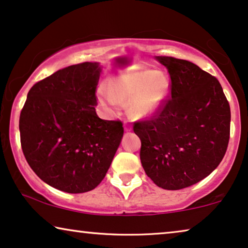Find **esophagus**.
<instances>
[{
	"label": "esophagus",
	"instance_id": "1",
	"mask_svg": "<svg viewBox=\"0 0 248 248\" xmlns=\"http://www.w3.org/2000/svg\"><path fill=\"white\" fill-rule=\"evenodd\" d=\"M124 128L125 131H130L131 130V124H129V123H124Z\"/></svg>",
	"mask_w": 248,
	"mask_h": 248
}]
</instances>
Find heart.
Wrapping results in <instances>:
<instances>
[{"mask_svg": "<svg viewBox=\"0 0 248 248\" xmlns=\"http://www.w3.org/2000/svg\"><path fill=\"white\" fill-rule=\"evenodd\" d=\"M169 93V78L157 71H129L116 78L109 90L101 91L100 101L109 112H117L129 100L134 116L151 117L162 108Z\"/></svg>", "mask_w": 248, "mask_h": 248, "instance_id": "obj_1", "label": "heart"}]
</instances>
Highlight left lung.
<instances>
[{"instance_id":"obj_1","label":"left lung","mask_w":248,"mask_h":248,"mask_svg":"<svg viewBox=\"0 0 248 248\" xmlns=\"http://www.w3.org/2000/svg\"><path fill=\"white\" fill-rule=\"evenodd\" d=\"M170 78V97L151 119L135 123L146 174L165 190L200 182L227 151L230 107L220 83L193 62L156 56Z\"/></svg>"}]
</instances>
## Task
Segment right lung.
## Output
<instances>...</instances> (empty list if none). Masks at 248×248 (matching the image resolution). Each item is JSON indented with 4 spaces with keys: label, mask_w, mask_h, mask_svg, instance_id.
<instances>
[{
    "label": "right lung",
    "mask_w": 248,
    "mask_h": 248,
    "mask_svg": "<svg viewBox=\"0 0 248 248\" xmlns=\"http://www.w3.org/2000/svg\"><path fill=\"white\" fill-rule=\"evenodd\" d=\"M99 62L59 69L30 89L21 110V147L45 183L67 193L99 186L111 165L123 123L97 117Z\"/></svg>",
    "instance_id": "right-lung-1"
}]
</instances>
